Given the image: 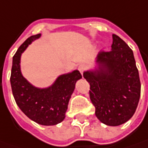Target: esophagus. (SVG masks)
I'll return each mask as SVG.
<instances>
[{"label": "esophagus", "mask_w": 148, "mask_h": 148, "mask_svg": "<svg viewBox=\"0 0 148 148\" xmlns=\"http://www.w3.org/2000/svg\"><path fill=\"white\" fill-rule=\"evenodd\" d=\"M78 70H79V71H80V73H81V74H83V71H84V70H85V69H86V66H84V65H80V66H78Z\"/></svg>", "instance_id": "esophagus-1"}]
</instances>
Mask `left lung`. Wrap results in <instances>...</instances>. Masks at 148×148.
I'll list each match as a JSON object with an SVG mask.
<instances>
[{"mask_svg": "<svg viewBox=\"0 0 148 148\" xmlns=\"http://www.w3.org/2000/svg\"><path fill=\"white\" fill-rule=\"evenodd\" d=\"M96 67L83 72L90 83V99L102 123L117 126L129 121L137 108L141 83L133 51L112 35L110 52H99Z\"/></svg>", "mask_w": 148, "mask_h": 148, "instance_id": "1", "label": "left lung"}]
</instances>
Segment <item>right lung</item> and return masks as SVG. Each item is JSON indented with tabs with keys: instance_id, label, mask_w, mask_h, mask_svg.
I'll return each mask as SVG.
<instances>
[{
	"instance_id": "add662e5",
	"label": "right lung",
	"mask_w": 148,
	"mask_h": 148,
	"mask_svg": "<svg viewBox=\"0 0 148 148\" xmlns=\"http://www.w3.org/2000/svg\"><path fill=\"white\" fill-rule=\"evenodd\" d=\"M41 34L29 37L21 45L13 57L10 83L13 95L19 108L31 120L43 125H54L66 117L68 103L82 75L78 70L58 76L49 87L39 88L24 78L21 72L22 53Z\"/></svg>"
}]
</instances>
